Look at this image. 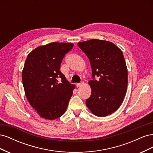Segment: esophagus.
Here are the masks:
<instances>
[{"mask_svg":"<svg viewBox=\"0 0 153 153\" xmlns=\"http://www.w3.org/2000/svg\"><path fill=\"white\" fill-rule=\"evenodd\" d=\"M84 84V82H82L80 83H77V84H76V87H79L82 86Z\"/></svg>","mask_w":153,"mask_h":153,"instance_id":"obj_1","label":"esophagus"}]
</instances>
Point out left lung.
<instances>
[{
  "label": "left lung",
  "mask_w": 153,
  "mask_h": 153,
  "mask_svg": "<svg viewBox=\"0 0 153 153\" xmlns=\"http://www.w3.org/2000/svg\"><path fill=\"white\" fill-rule=\"evenodd\" d=\"M78 46L89 58L92 68L91 95L86 105L96 116H107L119 108L126 92L128 69L123 52L104 40L91 39Z\"/></svg>",
  "instance_id": "left-lung-1"
}]
</instances>
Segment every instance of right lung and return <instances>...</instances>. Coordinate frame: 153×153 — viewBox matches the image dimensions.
Listing matches in <instances>:
<instances>
[{
	"instance_id": "1",
	"label": "right lung",
	"mask_w": 153,
	"mask_h": 153,
	"mask_svg": "<svg viewBox=\"0 0 153 153\" xmlns=\"http://www.w3.org/2000/svg\"><path fill=\"white\" fill-rule=\"evenodd\" d=\"M73 46L51 43L37 47L26 59L22 74L23 85L29 103L41 117L53 120L66 112L75 86L66 80L60 68Z\"/></svg>"
}]
</instances>
